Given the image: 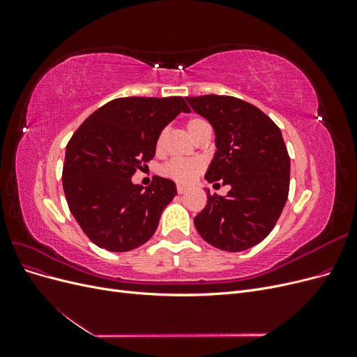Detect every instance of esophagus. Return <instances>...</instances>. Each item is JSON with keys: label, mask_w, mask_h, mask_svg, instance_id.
I'll return each instance as SVG.
<instances>
[{"label": "esophagus", "mask_w": 357, "mask_h": 357, "mask_svg": "<svg viewBox=\"0 0 357 357\" xmlns=\"http://www.w3.org/2000/svg\"><path fill=\"white\" fill-rule=\"evenodd\" d=\"M186 190H188V188H186V186H183V185H177V192L180 193V195H181V193H186Z\"/></svg>", "instance_id": "34e87169"}]
</instances>
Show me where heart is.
<instances>
[{
  "mask_svg": "<svg viewBox=\"0 0 357 357\" xmlns=\"http://www.w3.org/2000/svg\"><path fill=\"white\" fill-rule=\"evenodd\" d=\"M207 126V122H204L202 119H190L188 122V131L190 137L193 138L201 128ZM162 143V135L158 139V147ZM204 169V164L198 159H172L162 167V174L165 177H169L176 180L177 183H183V185H188V183L193 181L197 176Z\"/></svg>",
  "mask_w": 357,
  "mask_h": 357,
  "instance_id": "1",
  "label": "heart"
}]
</instances>
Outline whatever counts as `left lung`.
I'll return each instance as SVG.
<instances>
[{
  "mask_svg": "<svg viewBox=\"0 0 357 357\" xmlns=\"http://www.w3.org/2000/svg\"><path fill=\"white\" fill-rule=\"evenodd\" d=\"M214 129L215 152L205 172L223 181L226 197L207 193L193 219L202 238L225 252H243L265 240L289 195L290 158L280 128L257 107L226 95L186 96Z\"/></svg>",
  "mask_w": 357,
  "mask_h": 357,
  "instance_id": "left-lung-1",
  "label": "left lung"
}]
</instances>
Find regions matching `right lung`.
<instances>
[{"instance_id":"1","label":"right lung","mask_w":357,"mask_h":357,"mask_svg":"<svg viewBox=\"0 0 357 357\" xmlns=\"http://www.w3.org/2000/svg\"><path fill=\"white\" fill-rule=\"evenodd\" d=\"M190 109L181 96L117 98L92 113L66 149L62 186L68 207L88 238L109 252H129L155 234L160 214L177 195L176 183L132 176L156 153L169 122Z\"/></svg>"}]
</instances>
